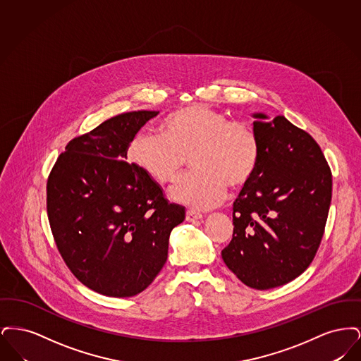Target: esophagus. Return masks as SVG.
<instances>
[{
  "mask_svg": "<svg viewBox=\"0 0 361 361\" xmlns=\"http://www.w3.org/2000/svg\"><path fill=\"white\" fill-rule=\"evenodd\" d=\"M202 218H203V215L199 214V212H196V211H193V209H188L187 214H185V219H187L188 222H196V221H200Z\"/></svg>",
  "mask_w": 361,
  "mask_h": 361,
  "instance_id": "1",
  "label": "esophagus"
}]
</instances>
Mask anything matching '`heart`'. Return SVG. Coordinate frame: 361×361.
Here are the masks:
<instances>
[{
  "label": "heart",
  "mask_w": 361,
  "mask_h": 361,
  "mask_svg": "<svg viewBox=\"0 0 361 361\" xmlns=\"http://www.w3.org/2000/svg\"><path fill=\"white\" fill-rule=\"evenodd\" d=\"M130 162L157 184L169 187L190 158L195 172L172 190L177 203L211 209L219 206L228 185H246L257 168L258 137L246 121H230L224 114L193 104L171 114L162 124V135L139 133L130 142Z\"/></svg>",
  "instance_id": "obj_1"
}]
</instances>
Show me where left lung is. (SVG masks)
<instances>
[{"instance_id":"left-lung-1","label":"left lung","mask_w":361,"mask_h":361,"mask_svg":"<svg viewBox=\"0 0 361 361\" xmlns=\"http://www.w3.org/2000/svg\"><path fill=\"white\" fill-rule=\"evenodd\" d=\"M256 172L233 207V240L222 250L243 284L269 290L302 275L322 240L331 172L318 143L284 116L253 114Z\"/></svg>"}]
</instances>
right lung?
<instances>
[{"label":"right lung","mask_w":361,"mask_h":361,"mask_svg":"<svg viewBox=\"0 0 361 361\" xmlns=\"http://www.w3.org/2000/svg\"><path fill=\"white\" fill-rule=\"evenodd\" d=\"M158 111L121 114L59 155L47 181V215L58 250L73 275L105 296L146 290L168 258L169 235L185 219L162 188L127 164L137 131Z\"/></svg>","instance_id":"right-lung-1"}]
</instances>
